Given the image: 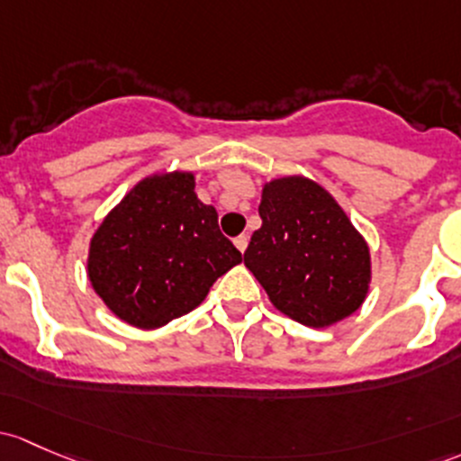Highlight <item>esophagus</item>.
Wrapping results in <instances>:
<instances>
[{
  "label": "esophagus",
  "instance_id": "esophagus-1",
  "mask_svg": "<svg viewBox=\"0 0 461 461\" xmlns=\"http://www.w3.org/2000/svg\"><path fill=\"white\" fill-rule=\"evenodd\" d=\"M234 245L239 247V251H240V254H243V251L247 249V245H249V236H247V234L236 236V239H234Z\"/></svg>",
  "mask_w": 461,
  "mask_h": 461
}]
</instances>
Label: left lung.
Instances as JSON below:
<instances>
[{
    "instance_id": "1",
    "label": "left lung",
    "mask_w": 461,
    "mask_h": 461,
    "mask_svg": "<svg viewBox=\"0 0 461 461\" xmlns=\"http://www.w3.org/2000/svg\"><path fill=\"white\" fill-rule=\"evenodd\" d=\"M245 267L271 304L307 327L340 322L365 303L371 283L369 245L336 198L304 176L265 183Z\"/></svg>"
}]
</instances>
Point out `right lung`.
I'll return each mask as SVG.
<instances>
[{"instance_id": "right-lung-1", "label": "right lung", "mask_w": 461, "mask_h": 461, "mask_svg": "<svg viewBox=\"0 0 461 461\" xmlns=\"http://www.w3.org/2000/svg\"><path fill=\"white\" fill-rule=\"evenodd\" d=\"M240 260L214 207L198 201L192 172L152 174L95 231L88 278L116 318L158 329L196 309Z\"/></svg>"}]
</instances>
